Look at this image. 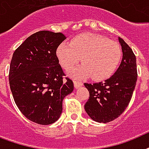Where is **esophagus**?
<instances>
[{"label": "esophagus", "instance_id": "34e87169", "mask_svg": "<svg viewBox=\"0 0 149 149\" xmlns=\"http://www.w3.org/2000/svg\"><path fill=\"white\" fill-rule=\"evenodd\" d=\"M74 87L77 88H79L81 86H82L83 83L81 81H78L74 80Z\"/></svg>", "mask_w": 149, "mask_h": 149}]
</instances>
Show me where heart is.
Listing matches in <instances>:
<instances>
[{
    "label": "heart",
    "instance_id": "heart-1",
    "mask_svg": "<svg viewBox=\"0 0 149 149\" xmlns=\"http://www.w3.org/2000/svg\"><path fill=\"white\" fill-rule=\"evenodd\" d=\"M59 62L64 69H70L80 61L83 65L71 73L78 78L101 81L109 78L115 72L122 56L119 43L94 33H82L70 42H62L56 49Z\"/></svg>",
    "mask_w": 149,
    "mask_h": 149
}]
</instances>
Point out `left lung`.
I'll list each match as a JSON object with an SVG mask.
<instances>
[{
	"label": "left lung",
	"mask_w": 149,
	"mask_h": 149,
	"mask_svg": "<svg viewBox=\"0 0 149 149\" xmlns=\"http://www.w3.org/2000/svg\"><path fill=\"white\" fill-rule=\"evenodd\" d=\"M119 42L123 58L113 75L103 82L84 84L89 92L85 111L99 123H108L117 118L128 106L135 88L138 77L136 56L123 39L119 37Z\"/></svg>",
	"instance_id": "8db88e82"
}]
</instances>
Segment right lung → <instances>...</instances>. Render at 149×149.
<instances>
[{"instance_id": "right-lung-1", "label": "right lung", "mask_w": 149, "mask_h": 149, "mask_svg": "<svg viewBox=\"0 0 149 149\" xmlns=\"http://www.w3.org/2000/svg\"><path fill=\"white\" fill-rule=\"evenodd\" d=\"M65 39L61 33L40 31L29 36L11 58L8 78L14 100L22 113L36 124L56 121L64 98L74 89L56 54Z\"/></svg>"}]
</instances>
